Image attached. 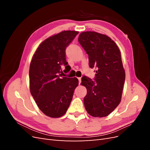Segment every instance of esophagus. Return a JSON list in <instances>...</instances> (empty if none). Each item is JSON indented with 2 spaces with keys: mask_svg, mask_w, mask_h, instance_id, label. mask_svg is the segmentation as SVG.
<instances>
[{
  "mask_svg": "<svg viewBox=\"0 0 150 150\" xmlns=\"http://www.w3.org/2000/svg\"><path fill=\"white\" fill-rule=\"evenodd\" d=\"M78 80H79V84H81V78H78Z\"/></svg>",
  "mask_w": 150,
  "mask_h": 150,
  "instance_id": "obj_1",
  "label": "esophagus"
}]
</instances>
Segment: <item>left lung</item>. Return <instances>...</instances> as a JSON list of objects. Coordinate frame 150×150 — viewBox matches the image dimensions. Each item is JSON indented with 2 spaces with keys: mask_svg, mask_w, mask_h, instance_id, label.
Returning a JSON list of instances; mask_svg holds the SVG:
<instances>
[{
  "mask_svg": "<svg viewBox=\"0 0 150 150\" xmlns=\"http://www.w3.org/2000/svg\"><path fill=\"white\" fill-rule=\"evenodd\" d=\"M78 41L89 56V67L96 72L94 81L86 76L81 79L87 89L85 108L93 117L107 116L120 104L125 84L120 51L110 38L96 32L81 33Z\"/></svg>",
  "mask_w": 150,
  "mask_h": 150,
  "instance_id": "left-lung-1",
  "label": "left lung"
}]
</instances>
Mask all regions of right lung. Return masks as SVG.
<instances>
[{"label":"right lung","mask_w":150,"mask_h":150,"mask_svg":"<svg viewBox=\"0 0 150 150\" xmlns=\"http://www.w3.org/2000/svg\"><path fill=\"white\" fill-rule=\"evenodd\" d=\"M79 32L64 30L51 36L39 45L29 68L30 91L38 106L51 117L64 115L72 101L79 81L62 77V66L69 69L66 49ZM64 74V73H63Z\"/></svg>","instance_id":"1"}]
</instances>
